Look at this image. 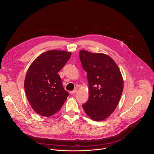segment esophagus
I'll use <instances>...</instances> for the list:
<instances>
[{
	"label": "esophagus",
	"instance_id": "obj_1",
	"mask_svg": "<svg viewBox=\"0 0 154 154\" xmlns=\"http://www.w3.org/2000/svg\"><path fill=\"white\" fill-rule=\"evenodd\" d=\"M76 92H77V90H76V89H74V91H72L71 92V94L72 95V94H76Z\"/></svg>",
	"mask_w": 154,
	"mask_h": 154
}]
</instances>
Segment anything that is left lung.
Here are the masks:
<instances>
[{"label": "left lung", "instance_id": "1", "mask_svg": "<svg viewBox=\"0 0 154 154\" xmlns=\"http://www.w3.org/2000/svg\"><path fill=\"white\" fill-rule=\"evenodd\" d=\"M83 69L87 73L88 100L82 105L94 121L109 118L117 107L123 90V80L113 59L103 53L80 51Z\"/></svg>", "mask_w": 154, "mask_h": 154}]
</instances>
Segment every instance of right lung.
I'll use <instances>...</instances> for the list:
<instances>
[{"instance_id": "1", "label": "right lung", "mask_w": 154, "mask_h": 154, "mask_svg": "<svg viewBox=\"0 0 154 154\" xmlns=\"http://www.w3.org/2000/svg\"><path fill=\"white\" fill-rule=\"evenodd\" d=\"M71 53L50 50L41 54L27 70L24 89L27 100L36 113L49 117L58 112L69 93L64 89L58 72L71 57Z\"/></svg>"}]
</instances>
